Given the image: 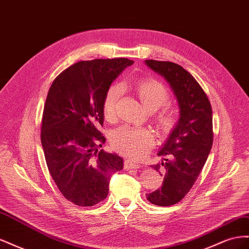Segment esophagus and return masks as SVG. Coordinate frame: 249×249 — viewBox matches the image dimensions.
Wrapping results in <instances>:
<instances>
[{
    "instance_id": "esophagus-1",
    "label": "esophagus",
    "mask_w": 249,
    "mask_h": 249,
    "mask_svg": "<svg viewBox=\"0 0 249 249\" xmlns=\"http://www.w3.org/2000/svg\"><path fill=\"white\" fill-rule=\"evenodd\" d=\"M139 167H140L139 164L134 163V162H132L130 160H125L124 161V168L125 169H137Z\"/></svg>"
}]
</instances>
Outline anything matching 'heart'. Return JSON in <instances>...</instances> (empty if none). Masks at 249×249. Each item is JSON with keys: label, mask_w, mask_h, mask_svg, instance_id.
Wrapping results in <instances>:
<instances>
[{"label": "heart", "mask_w": 249, "mask_h": 249, "mask_svg": "<svg viewBox=\"0 0 249 249\" xmlns=\"http://www.w3.org/2000/svg\"><path fill=\"white\" fill-rule=\"evenodd\" d=\"M134 88L148 110H156L162 106L156 115L157 123L163 132H170L178 124V111L171 105L165 104L168 101L169 93L163 83L152 78L141 79L135 83ZM122 95V85L113 84L107 89L103 101V112L107 119L115 117L117 104ZM155 142L153 132L144 127L123 125L111 135L113 148L133 160H140L146 157Z\"/></svg>", "instance_id": "b5f03b06"}]
</instances>
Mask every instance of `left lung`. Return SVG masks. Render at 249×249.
Masks as SVG:
<instances>
[{
	"label": "left lung",
	"instance_id": "1",
	"mask_svg": "<svg viewBox=\"0 0 249 249\" xmlns=\"http://www.w3.org/2000/svg\"><path fill=\"white\" fill-rule=\"evenodd\" d=\"M145 63L169 82L180 109L177 127L158 153L165 159L152 166L164 173L163 184L147 195L149 202L168 207L186 196L208 159L214 136L212 107L198 82L180 65L158 60Z\"/></svg>",
	"mask_w": 249,
	"mask_h": 249
}]
</instances>
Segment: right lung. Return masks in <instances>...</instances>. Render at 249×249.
<instances>
[{
    "instance_id": "right-lung-1",
    "label": "right lung",
    "mask_w": 249,
    "mask_h": 249,
    "mask_svg": "<svg viewBox=\"0 0 249 249\" xmlns=\"http://www.w3.org/2000/svg\"><path fill=\"white\" fill-rule=\"evenodd\" d=\"M126 58L80 61L53 81L43 107L40 139L50 175L63 196L80 207L107 197L112 175L124 160L102 148L106 138L103 101Z\"/></svg>"
}]
</instances>
